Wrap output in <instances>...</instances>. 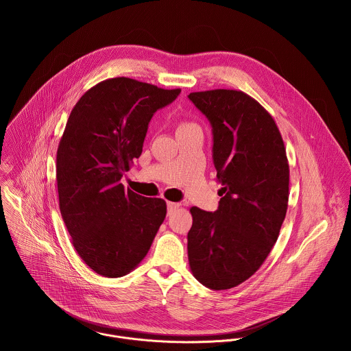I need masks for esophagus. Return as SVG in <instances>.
I'll list each match as a JSON object with an SVG mask.
<instances>
[{
	"label": "esophagus",
	"instance_id": "1",
	"mask_svg": "<svg viewBox=\"0 0 351 351\" xmlns=\"http://www.w3.org/2000/svg\"><path fill=\"white\" fill-rule=\"evenodd\" d=\"M180 208V204L178 202H171V201H169L167 202V212H169V215L170 213H173L176 209H178Z\"/></svg>",
	"mask_w": 351,
	"mask_h": 351
}]
</instances>
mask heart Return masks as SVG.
I'll use <instances>...</instances> for the list:
<instances>
[{
	"label": "heart",
	"mask_w": 351,
	"mask_h": 351,
	"mask_svg": "<svg viewBox=\"0 0 351 351\" xmlns=\"http://www.w3.org/2000/svg\"><path fill=\"white\" fill-rule=\"evenodd\" d=\"M186 125H192V124H189V123H182L180 127H186Z\"/></svg>",
	"instance_id": "b5f03b06"
}]
</instances>
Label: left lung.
I'll return each mask as SVG.
<instances>
[{"instance_id": "8db88e82", "label": "left lung", "mask_w": 351, "mask_h": 351, "mask_svg": "<svg viewBox=\"0 0 351 351\" xmlns=\"http://www.w3.org/2000/svg\"><path fill=\"white\" fill-rule=\"evenodd\" d=\"M213 135L219 208H191L189 266L213 291L231 289L261 267L277 242L289 199V165L270 113L241 90L191 93Z\"/></svg>"}]
</instances>
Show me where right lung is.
Instances as JSON below:
<instances>
[{
    "label": "right lung",
    "mask_w": 351,
    "mask_h": 351,
    "mask_svg": "<svg viewBox=\"0 0 351 351\" xmlns=\"http://www.w3.org/2000/svg\"><path fill=\"white\" fill-rule=\"evenodd\" d=\"M181 89L132 78L105 80L73 108L56 151L59 209L71 243L97 274H128L146 256L166 217V201L120 182L139 158L152 114Z\"/></svg>",
    "instance_id": "1"
}]
</instances>
